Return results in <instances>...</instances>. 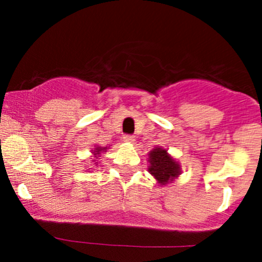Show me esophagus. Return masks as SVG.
I'll use <instances>...</instances> for the list:
<instances>
[{"label": "esophagus", "instance_id": "1", "mask_svg": "<svg viewBox=\"0 0 262 262\" xmlns=\"http://www.w3.org/2000/svg\"><path fill=\"white\" fill-rule=\"evenodd\" d=\"M123 142L128 143V144H134V143H135V138H134L133 135H124Z\"/></svg>", "mask_w": 262, "mask_h": 262}]
</instances>
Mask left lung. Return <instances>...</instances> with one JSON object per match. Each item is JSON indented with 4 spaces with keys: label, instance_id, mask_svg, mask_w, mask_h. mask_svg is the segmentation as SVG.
Listing matches in <instances>:
<instances>
[{
    "label": "left lung",
    "instance_id": "1",
    "mask_svg": "<svg viewBox=\"0 0 262 262\" xmlns=\"http://www.w3.org/2000/svg\"><path fill=\"white\" fill-rule=\"evenodd\" d=\"M148 172L151 173L160 186L172 184L181 174V165L163 147H155L148 154Z\"/></svg>",
    "mask_w": 262,
    "mask_h": 262
}]
</instances>
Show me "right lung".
<instances>
[{"label": "right lung", "mask_w": 262, "mask_h": 262, "mask_svg": "<svg viewBox=\"0 0 262 262\" xmlns=\"http://www.w3.org/2000/svg\"><path fill=\"white\" fill-rule=\"evenodd\" d=\"M106 149H107V147H99V145H94V148H92V165H98V157H101V155L103 154V152H106ZM92 169V168H90Z\"/></svg>", "instance_id": "obj_1"}]
</instances>
